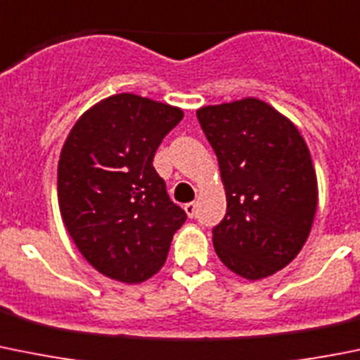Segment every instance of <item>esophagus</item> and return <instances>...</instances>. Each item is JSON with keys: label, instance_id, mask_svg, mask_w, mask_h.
<instances>
[{"label": "esophagus", "instance_id": "34e87169", "mask_svg": "<svg viewBox=\"0 0 360 360\" xmlns=\"http://www.w3.org/2000/svg\"><path fill=\"white\" fill-rule=\"evenodd\" d=\"M195 209H197V204H195V202H188V204H184V211H186L188 218H193Z\"/></svg>", "mask_w": 360, "mask_h": 360}]
</instances>
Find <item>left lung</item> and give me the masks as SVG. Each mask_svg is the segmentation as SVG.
<instances>
[{
    "label": "left lung",
    "instance_id": "8db88e82",
    "mask_svg": "<svg viewBox=\"0 0 360 360\" xmlns=\"http://www.w3.org/2000/svg\"><path fill=\"white\" fill-rule=\"evenodd\" d=\"M198 123L218 156L226 214L212 229L219 260L257 281L290 264L304 246L319 186L304 139L258 98L207 105Z\"/></svg>",
    "mask_w": 360,
    "mask_h": 360
}]
</instances>
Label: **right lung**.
I'll return each mask as SVG.
<instances>
[{"mask_svg": "<svg viewBox=\"0 0 360 360\" xmlns=\"http://www.w3.org/2000/svg\"><path fill=\"white\" fill-rule=\"evenodd\" d=\"M179 107L121 93L86 110L58 163V200L70 237L93 267L121 283H142L163 267L186 212L153 167Z\"/></svg>", "mask_w": 360, "mask_h": 360, "instance_id": "obj_1", "label": "right lung"}]
</instances>
